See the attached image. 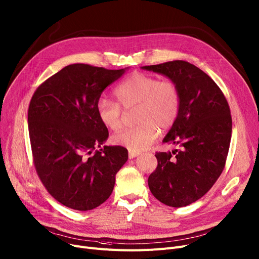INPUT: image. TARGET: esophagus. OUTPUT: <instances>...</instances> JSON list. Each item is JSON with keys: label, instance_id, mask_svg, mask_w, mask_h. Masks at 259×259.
I'll return each instance as SVG.
<instances>
[{"label": "esophagus", "instance_id": "1", "mask_svg": "<svg viewBox=\"0 0 259 259\" xmlns=\"http://www.w3.org/2000/svg\"><path fill=\"white\" fill-rule=\"evenodd\" d=\"M140 153L139 151H134V150H128V158L130 159H133V158H136L137 156H139Z\"/></svg>", "mask_w": 259, "mask_h": 259}]
</instances>
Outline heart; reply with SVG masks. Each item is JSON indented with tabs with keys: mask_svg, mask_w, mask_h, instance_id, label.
Wrapping results in <instances>:
<instances>
[{
	"mask_svg": "<svg viewBox=\"0 0 259 259\" xmlns=\"http://www.w3.org/2000/svg\"><path fill=\"white\" fill-rule=\"evenodd\" d=\"M114 94L117 102L101 97L96 111L103 125L116 131L122 121V106L128 110L138 106L136 119L138 125L121 130L113 135L112 142L140 151L153 143L160 133L174 126L181 111V93L172 80H159L156 76L136 72L119 83Z\"/></svg>",
	"mask_w": 259,
	"mask_h": 259,
	"instance_id": "obj_1",
	"label": "heart"
}]
</instances>
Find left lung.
I'll use <instances>...</instances> for the list:
<instances>
[{"label":"left lung","mask_w":259,"mask_h":259,"mask_svg":"<svg viewBox=\"0 0 259 259\" xmlns=\"http://www.w3.org/2000/svg\"><path fill=\"white\" fill-rule=\"evenodd\" d=\"M141 68L166 76L180 90L179 118L163 139L179 149L156 154L148 187L161 203L184 207L206 194L224 170L232 133L229 104L219 85L188 62Z\"/></svg>","instance_id":"8db88e82"}]
</instances>
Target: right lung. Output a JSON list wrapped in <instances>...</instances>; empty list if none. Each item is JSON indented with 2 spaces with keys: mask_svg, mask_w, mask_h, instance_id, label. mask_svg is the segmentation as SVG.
<instances>
[{
  "mask_svg": "<svg viewBox=\"0 0 259 259\" xmlns=\"http://www.w3.org/2000/svg\"><path fill=\"white\" fill-rule=\"evenodd\" d=\"M125 70L69 65L44 81L30 101L28 130L36 172L66 207L87 211L104 203L127 161L122 146L101 148L109 131L96 111L104 89Z\"/></svg>",
  "mask_w": 259,
  "mask_h": 259,
  "instance_id": "obj_1",
  "label": "right lung"
}]
</instances>
